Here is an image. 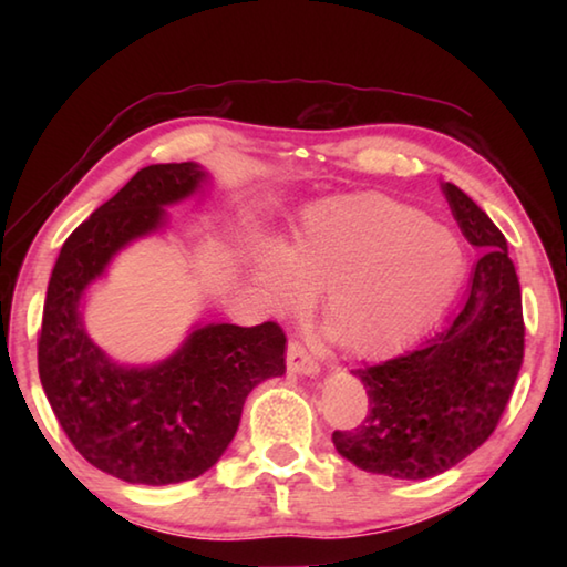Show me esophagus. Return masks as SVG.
<instances>
[{
  "label": "esophagus",
  "instance_id": "obj_1",
  "mask_svg": "<svg viewBox=\"0 0 567 567\" xmlns=\"http://www.w3.org/2000/svg\"><path fill=\"white\" fill-rule=\"evenodd\" d=\"M287 368H290V372L307 378H315L320 372V364L315 362L312 354L307 352L300 342H290V348H287Z\"/></svg>",
  "mask_w": 567,
  "mask_h": 567
}]
</instances>
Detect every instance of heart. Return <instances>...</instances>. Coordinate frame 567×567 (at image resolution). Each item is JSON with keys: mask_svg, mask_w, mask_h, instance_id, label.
I'll use <instances>...</instances> for the list:
<instances>
[{"mask_svg": "<svg viewBox=\"0 0 567 567\" xmlns=\"http://www.w3.org/2000/svg\"><path fill=\"white\" fill-rule=\"evenodd\" d=\"M255 282L277 312L322 292V318L360 358L400 348L443 310L465 272V249L417 207L362 192L310 205L287 243L260 239Z\"/></svg>", "mask_w": 567, "mask_h": 567, "instance_id": "obj_1", "label": "heart"}]
</instances>
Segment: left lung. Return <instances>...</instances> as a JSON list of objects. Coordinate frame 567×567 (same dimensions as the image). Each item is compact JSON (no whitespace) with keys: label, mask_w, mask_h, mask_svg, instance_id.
I'll return each instance as SVG.
<instances>
[{"label":"left lung","mask_w":567,"mask_h":567,"mask_svg":"<svg viewBox=\"0 0 567 567\" xmlns=\"http://www.w3.org/2000/svg\"><path fill=\"white\" fill-rule=\"evenodd\" d=\"M440 187L480 257L445 328L352 372L370 412L354 430H334L332 443L364 473L425 480L455 467L493 435L523 364V297L505 237L463 189Z\"/></svg>","instance_id":"left-lung-1"}]
</instances>
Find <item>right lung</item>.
I'll use <instances>...</instances> for the list:
<instances>
[{
  "label": "right lung",
  "mask_w": 567,
  "mask_h": 567,
  "mask_svg": "<svg viewBox=\"0 0 567 567\" xmlns=\"http://www.w3.org/2000/svg\"><path fill=\"white\" fill-rule=\"evenodd\" d=\"M213 182L197 162L150 165L66 237L47 287L40 380L80 455L137 485H175L213 467L239 427L249 392L285 375V332L197 322L150 364L114 362L84 328V297L122 249L165 233L167 207Z\"/></svg>",
  "instance_id": "obj_1"
}]
</instances>
